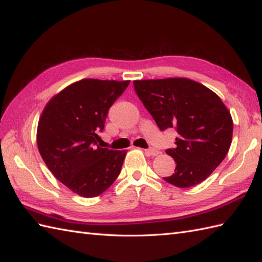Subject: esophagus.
Here are the masks:
<instances>
[{
    "label": "esophagus",
    "instance_id": "esophagus-1",
    "mask_svg": "<svg viewBox=\"0 0 262 262\" xmlns=\"http://www.w3.org/2000/svg\"><path fill=\"white\" fill-rule=\"evenodd\" d=\"M144 152H146L148 156H152V157H155V156H157L159 154V151L157 150V149H155V148H149V149H146L144 150Z\"/></svg>",
    "mask_w": 262,
    "mask_h": 262
}]
</instances>
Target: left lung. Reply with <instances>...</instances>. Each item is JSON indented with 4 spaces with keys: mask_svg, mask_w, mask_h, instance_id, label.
<instances>
[{
    "mask_svg": "<svg viewBox=\"0 0 262 262\" xmlns=\"http://www.w3.org/2000/svg\"><path fill=\"white\" fill-rule=\"evenodd\" d=\"M133 85L159 129L173 127L178 133L175 148L166 150L176 162L175 172L164 179L180 188L205 180L232 142L233 121L221 98L187 78L135 80Z\"/></svg>",
    "mask_w": 262,
    "mask_h": 262,
    "instance_id": "1",
    "label": "left lung"
}]
</instances>
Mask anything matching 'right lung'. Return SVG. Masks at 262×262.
I'll return each instance as SVG.
<instances>
[{"instance_id": "obj_1", "label": "right lung", "mask_w": 262, "mask_h": 262, "mask_svg": "<svg viewBox=\"0 0 262 262\" xmlns=\"http://www.w3.org/2000/svg\"><path fill=\"white\" fill-rule=\"evenodd\" d=\"M130 80L82 79L62 90L46 105L37 143L49 170L83 197L104 193L120 175L126 150L98 146L108 110Z\"/></svg>"}]
</instances>
